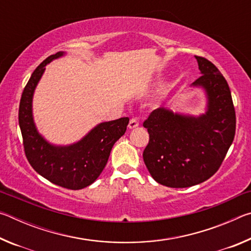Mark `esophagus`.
Wrapping results in <instances>:
<instances>
[{
  "label": "esophagus",
  "mask_w": 251,
  "mask_h": 251,
  "mask_svg": "<svg viewBox=\"0 0 251 251\" xmlns=\"http://www.w3.org/2000/svg\"><path fill=\"white\" fill-rule=\"evenodd\" d=\"M138 125H139V122H138L137 118H131V120L129 121L128 127L130 129H133V128H136V127H137Z\"/></svg>",
  "instance_id": "obj_1"
}]
</instances>
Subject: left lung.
Here are the masks:
<instances>
[{
    "label": "left lung",
    "mask_w": 251,
    "mask_h": 251,
    "mask_svg": "<svg viewBox=\"0 0 251 251\" xmlns=\"http://www.w3.org/2000/svg\"><path fill=\"white\" fill-rule=\"evenodd\" d=\"M195 57L201 76L192 85L205 90L206 113L196 117L160 107L143 124L150 134L144 163L158 184L172 188H185L210 178L235 137L236 113L227 80L207 58Z\"/></svg>",
    "instance_id": "8db88e82"
}]
</instances>
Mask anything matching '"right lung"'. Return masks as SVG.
<instances>
[{"label": "right lung", "instance_id": "1", "mask_svg": "<svg viewBox=\"0 0 251 251\" xmlns=\"http://www.w3.org/2000/svg\"><path fill=\"white\" fill-rule=\"evenodd\" d=\"M63 54L50 55L33 72L21 97L19 124L25 156L34 171L55 185L77 190L90 186L100 175L114 144L125 134L129 118L100 123L79 142L70 146H54L46 142L33 121V94L46 64Z\"/></svg>", "mask_w": 251, "mask_h": 251}]
</instances>
